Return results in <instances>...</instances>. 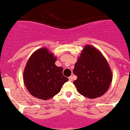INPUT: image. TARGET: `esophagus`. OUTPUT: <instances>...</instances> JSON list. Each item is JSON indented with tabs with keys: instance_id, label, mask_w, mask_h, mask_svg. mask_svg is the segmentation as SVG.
Masks as SVG:
<instances>
[{
	"instance_id": "34e87169",
	"label": "esophagus",
	"mask_w": 130,
	"mask_h": 130,
	"mask_svg": "<svg viewBox=\"0 0 130 130\" xmlns=\"http://www.w3.org/2000/svg\"><path fill=\"white\" fill-rule=\"evenodd\" d=\"M69 80H70V82H72L73 81V77L72 76H70V77H69Z\"/></svg>"
}]
</instances>
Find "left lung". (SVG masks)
I'll return each instance as SVG.
<instances>
[{
	"instance_id": "obj_1",
	"label": "left lung",
	"mask_w": 130,
	"mask_h": 130,
	"mask_svg": "<svg viewBox=\"0 0 130 130\" xmlns=\"http://www.w3.org/2000/svg\"><path fill=\"white\" fill-rule=\"evenodd\" d=\"M73 73L77 79L73 84L80 94L94 99L104 94L112 81L109 64L101 52L86 44L75 63Z\"/></svg>"
}]
</instances>
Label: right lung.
I'll use <instances>...</instances> for the list:
<instances>
[{"mask_svg":"<svg viewBox=\"0 0 130 130\" xmlns=\"http://www.w3.org/2000/svg\"><path fill=\"white\" fill-rule=\"evenodd\" d=\"M56 60V57L46 47L36 50L28 59L23 71V82L33 96L50 100L69 80L62 75V68L55 65Z\"/></svg>","mask_w":130,"mask_h":130,"instance_id":"add662e5","label":"right lung"}]
</instances>
